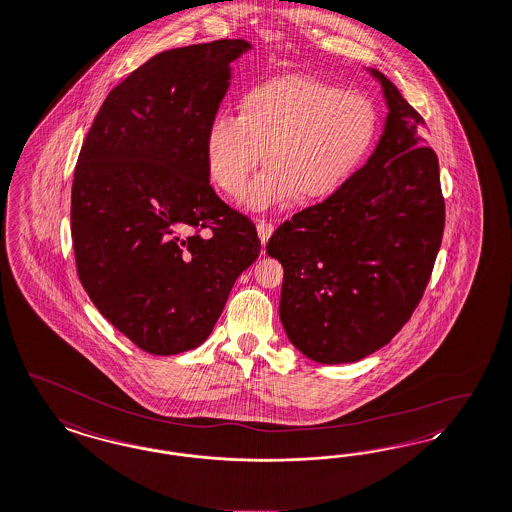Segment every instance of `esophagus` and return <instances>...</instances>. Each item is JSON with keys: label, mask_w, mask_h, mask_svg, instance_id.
I'll return each instance as SVG.
<instances>
[{"label": "esophagus", "mask_w": 512, "mask_h": 512, "mask_svg": "<svg viewBox=\"0 0 512 512\" xmlns=\"http://www.w3.org/2000/svg\"><path fill=\"white\" fill-rule=\"evenodd\" d=\"M257 232H259V238H261V242L265 244L268 242V238L272 236V232H274V225L270 223V221H259V225H257Z\"/></svg>", "instance_id": "obj_1"}]
</instances>
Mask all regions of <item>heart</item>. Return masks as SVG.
I'll use <instances>...</instances> for the list:
<instances>
[{"instance_id":"heart-1","label":"heart","mask_w":512,"mask_h":512,"mask_svg":"<svg viewBox=\"0 0 512 512\" xmlns=\"http://www.w3.org/2000/svg\"><path fill=\"white\" fill-rule=\"evenodd\" d=\"M374 136L376 113L367 98L287 73L249 90L240 117H213L204 157L213 183L238 198L268 149L272 164L246 193L251 208L265 210L297 193L306 200L336 193L367 159Z\"/></svg>"}]
</instances>
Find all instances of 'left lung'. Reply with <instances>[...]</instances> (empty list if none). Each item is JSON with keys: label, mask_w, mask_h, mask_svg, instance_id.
<instances>
[{"label": "left lung", "mask_w": 512, "mask_h": 512, "mask_svg": "<svg viewBox=\"0 0 512 512\" xmlns=\"http://www.w3.org/2000/svg\"><path fill=\"white\" fill-rule=\"evenodd\" d=\"M384 134L367 164L266 244L283 266L280 318L291 344L323 365L386 346L416 310L444 230L439 159L422 115L384 73Z\"/></svg>", "instance_id": "obj_1"}]
</instances>
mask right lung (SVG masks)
<instances>
[{
    "label": "right lung",
    "mask_w": 512,
    "mask_h": 512,
    "mask_svg": "<svg viewBox=\"0 0 512 512\" xmlns=\"http://www.w3.org/2000/svg\"><path fill=\"white\" fill-rule=\"evenodd\" d=\"M247 49L244 39H219L147 60L107 94L75 164L79 280L143 352L200 346L259 257L255 225L215 194L204 157L229 64Z\"/></svg>",
    "instance_id": "obj_1"
}]
</instances>
